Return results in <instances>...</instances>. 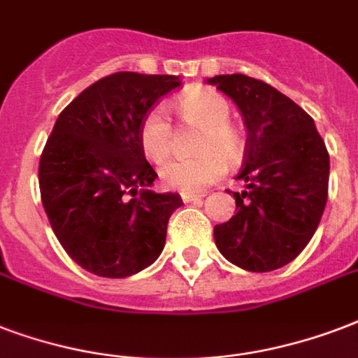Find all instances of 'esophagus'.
<instances>
[{
	"mask_svg": "<svg viewBox=\"0 0 358 358\" xmlns=\"http://www.w3.org/2000/svg\"><path fill=\"white\" fill-rule=\"evenodd\" d=\"M203 197L204 195H199V193H182V201L184 203H197Z\"/></svg>",
	"mask_w": 358,
	"mask_h": 358,
	"instance_id": "34e87169",
	"label": "esophagus"
}]
</instances>
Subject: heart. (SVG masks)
Instances as JSON below:
<instances>
[{
    "mask_svg": "<svg viewBox=\"0 0 358 358\" xmlns=\"http://www.w3.org/2000/svg\"><path fill=\"white\" fill-rule=\"evenodd\" d=\"M176 110L185 124L201 129L195 146L201 155L167 161L161 165L159 178L169 189L199 193L225 173L222 157L231 163L242 157L244 138L229 122L231 106L227 99L212 90H191L176 101ZM138 143L144 155L154 163L167 159L173 150V131L163 106H154L146 113L138 129Z\"/></svg>",
    "mask_w": 358,
    "mask_h": 358,
    "instance_id": "1",
    "label": "heart"
}]
</instances>
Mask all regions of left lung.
<instances>
[{
	"label": "left lung",
	"instance_id": "left-lung-1",
	"mask_svg": "<svg viewBox=\"0 0 358 358\" xmlns=\"http://www.w3.org/2000/svg\"><path fill=\"white\" fill-rule=\"evenodd\" d=\"M208 84L236 103L248 129L236 214L215 225L222 255L250 272L291 263L312 240L329 197V152L312 116L270 84L217 75Z\"/></svg>",
	"mask_w": 358,
	"mask_h": 358
}]
</instances>
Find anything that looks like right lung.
<instances>
[{
  "label": "right lung",
  "instance_id": "1",
  "mask_svg": "<svg viewBox=\"0 0 358 358\" xmlns=\"http://www.w3.org/2000/svg\"><path fill=\"white\" fill-rule=\"evenodd\" d=\"M182 84L173 75L122 71L94 82L65 106L39 161L41 201L76 264L127 278L159 257L178 193L150 189L157 174L138 143L141 122Z\"/></svg>",
  "mask_w": 358,
  "mask_h": 358
}]
</instances>
